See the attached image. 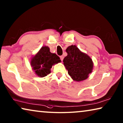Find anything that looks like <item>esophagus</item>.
Segmentation results:
<instances>
[{
	"label": "esophagus",
	"instance_id": "esophagus-1",
	"mask_svg": "<svg viewBox=\"0 0 123 123\" xmlns=\"http://www.w3.org/2000/svg\"><path fill=\"white\" fill-rule=\"evenodd\" d=\"M63 59H64L63 56H60V59H61V60L62 61H63Z\"/></svg>",
	"mask_w": 123,
	"mask_h": 123
}]
</instances>
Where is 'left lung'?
<instances>
[{
    "label": "left lung",
    "instance_id": "obj_1",
    "mask_svg": "<svg viewBox=\"0 0 123 123\" xmlns=\"http://www.w3.org/2000/svg\"><path fill=\"white\" fill-rule=\"evenodd\" d=\"M66 51L67 56L64 57L63 61L68 74L73 80L77 82L86 80L92 72V60L87 54L80 50L76 45L69 46Z\"/></svg>",
    "mask_w": 123,
    "mask_h": 123
}]
</instances>
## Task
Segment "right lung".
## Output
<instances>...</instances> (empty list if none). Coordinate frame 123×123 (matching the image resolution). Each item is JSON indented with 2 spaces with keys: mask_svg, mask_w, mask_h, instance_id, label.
<instances>
[{
  "mask_svg": "<svg viewBox=\"0 0 123 123\" xmlns=\"http://www.w3.org/2000/svg\"><path fill=\"white\" fill-rule=\"evenodd\" d=\"M61 62L56 54L50 51L48 47L43 46L31 57L30 64L35 74L40 78H43L50 73L53 66Z\"/></svg>",
  "mask_w": 123,
  "mask_h": 123,
  "instance_id": "add662e5",
  "label": "right lung"
}]
</instances>
